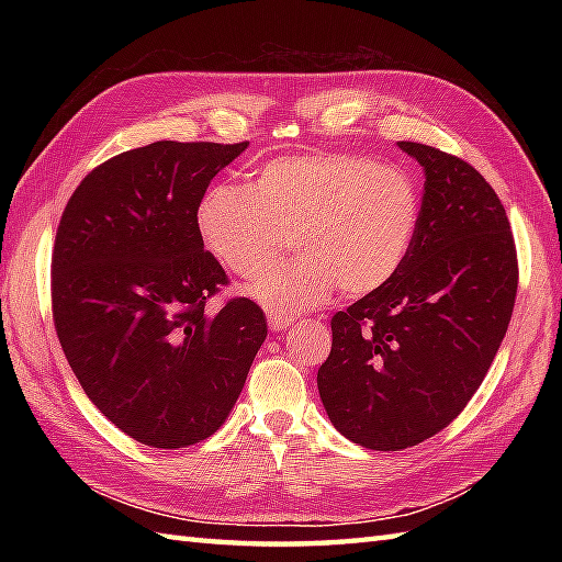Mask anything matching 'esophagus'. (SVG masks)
I'll use <instances>...</instances> for the list:
<instances>
[{
  "label": "esophagus",
  "mask_w": 562,
  "mask_h": 562,
  "mask_svg": "<svg viewBox=\"0 0 562 562\" xmlns=\"http://www.w3.org/2000/svg\"><path fill=\"white\" fill-rule=\"evenodd\" d=\"M268 324L272 330H288L294 324V316H282V314H270Z\"/></svg>",
  "instance_id": "obj_1"
}]
</instances>
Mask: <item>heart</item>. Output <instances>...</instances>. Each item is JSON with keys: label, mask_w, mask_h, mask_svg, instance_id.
<instances>
[{"label": "heart", "mask_w": 562, "mask_h": 562, "mask_svg": "<svg viewBox=\"0 0 562 562\" xmlns=\"http://www.w3.org/2000/svg\"><path fill=\"white\" fill-rule=\"evenodd\" d=\"M420 193L396 166L326 151L262 164L250 186L217 183L200 200L198 234L210 256L238 278L279 257L289 236L300 259L248 284L270 314L296 316L340 290L364 296L389 284L408 260Z\"/></svg>", "instance_id": "obj_1"}]
</instances>
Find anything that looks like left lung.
<instances>
[{"mask_svg": "<svg viewBox=\"0 0 562 562\" xmlns=\"http://www.w3.org/2000/svg\"><path fill=\"white\" fill-rule=\"evenodd\" d=\"M415 244L401 272L330 321L318 393L340 435L374 451L420 445L457 417L491 369L517 296V248L491 183L417 142Z\"/></svg>", "mask_w": 562, "mask_h": 562, "instance_id": "obj_1", "label": "left lung"}]
</instances>
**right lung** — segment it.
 <instances>
[{
	"mask_svg": "<svg viewBox=\"0 0 562 562\" xmlns=\"http://www.w3.org/2000/svg\"><path fill=\"white\" fill-rule=\"evenodd\" d=\"M248 142H171L97 166L69 198L53 248V318L89 401L157 449L217 432L268 336L262 308L205 304L226 272L198 234L210 181Z\"/></svg>",
	"mask_w": 562,
	"mask_h": 562,
	"instance_id": "1",
	"label": "right lung"
}]
</instances>
